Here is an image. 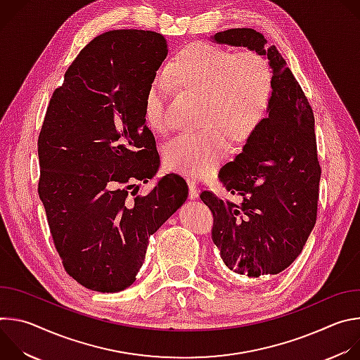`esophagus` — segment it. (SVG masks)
I'll return each mask as SVG.
<instances>
[{
    "mask_svg": "<svg viewBox=\"0 0 360 360\" xmlns=\"http://www.w3.org/2000/svg\"><path fill=\"white\" fill-rule=\"evenodd\" d=\"M186 182H188V186H189V198L196 199L198 195H199V189H198V185H196L195 179L186 178Z\"/></svg>",
    "mask_w": 360,
    "mask_h": 360,
    "instance_id": "obj_1",
    "label": "esophagus"
}]
</instances>
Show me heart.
<instances>
[{
    "label": "heart",
    "mask_w": 360,
    "mask_h": 360,
    "mask_svg": "<svg viewBox=\"0 0 360 360\" xmlns=\"http://www.w3.org/2000/svg\"><path fill=\"white\" fill-rule=\"evenodd\" d=\"M169 85L181 94L200 96L202 129L172 138L164 149L168 169L210 175L235 145L246 142L265 122L274 99L271 63L256 51L233 53L210 42L185 46L169 63L165 77L149 85L143 115L148 127L162 132L168 122L165 104Z\"/></svg>",
    "instance_id": "b5f03b06"
}]
</instances>
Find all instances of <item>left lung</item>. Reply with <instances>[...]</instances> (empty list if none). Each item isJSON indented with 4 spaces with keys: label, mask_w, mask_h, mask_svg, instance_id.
Listing matches in <instances>:
<instances>
[{
    "label": "left lung",
    "mask_w": 360,
    "mask_h": 360,
    "mask_svg": "<svg viewBox=\"0 0 360 360\" xmlns=\"http://www.w3.org/2000/svg\"><path fill=\"white\" fill-rule=\"evenodd\" d=\"M212 38L266 57L275 89L265 122L219 171L239 202L211 191L200 199L214 214L212 240L228 269L250 279L278 275L297 258L316 222L321 165L314 112L278 48L266 46L261 32L231 28Z\"/></svg>",
    "instance_id": "left-lung-1"
}]
</instances>
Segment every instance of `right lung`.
<instances>
[{"label":"right lung","mask_w":360,"mask_h":360,"mask_svg":"<svg viewBox=\"0 0 360 360\" xmlns=\"http://www.w3.org/2000/svg\"><path fill=\"white\" fill-rule=\"evenodd\" d=\"M167 56L158 32L101 34L81 49L46 108L38 195L67 274L86 289L131 286L149 236L188 198L176 174L162 176L145 196H135V189L129 196L135 182H148L160 169L143 104Z\"/></svg>","instance_id":"add662e5"}]
</instances>
